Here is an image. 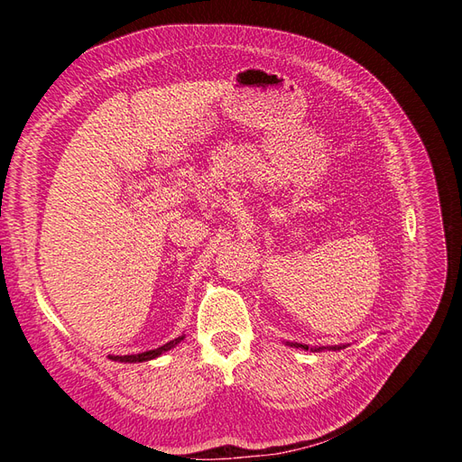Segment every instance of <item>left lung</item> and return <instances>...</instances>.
<instances>
[{
	"label": "left lung",
	"mask_w": 462,
	"mask_h": 462,
	"mask_svg": "<svg viewBox=\"0 0 462 462\" xmlns=\"http://www.w3.org/2000/svg\"><path fill=\"white\" fill-rule=\"evenodd\" d=\"M287 345L289 346H297V348H304V351H309V345H302V343H289L287 341ZM346 345H331V346H310V351H314V353H319V351H324V348H329V351H341V348H345Z\"/></svg>",
	"instance_id": "1"
}]
</instances>
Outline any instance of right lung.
I'll return each instance as SVG.
<instances>
[{
  "mask_svg": "<svg viewBox=\"0 0 462 462\" xmlns=\"http://www.w3.org/2000/svg\"><path fill=\"white\" fill-rule=\"evenodd\" d=\"M183 339H185V335H180V337H177V339H173V341H170V343H165V345H162V346H158V348H152V351H146V353L125 355V356L109 355V358L116 360V362H148V360H153V358L162 356V355L167 353V351H171V348H175Z\"/></svg>",
  "mask_w": 462,
  "mask_h": 462,
  "instance_id": "obj_1",
  "label": "right lung"
}]
</instances>
